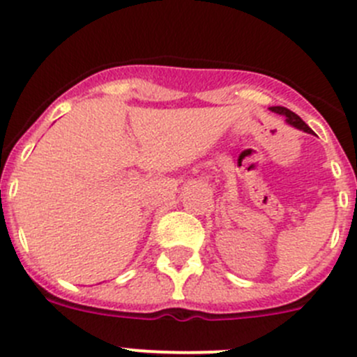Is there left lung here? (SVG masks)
<instances>
[{"instance_id":"left-lung-1","label":"left lung","mask_w":357,"mask_h":357,"mask_svg":"<svg viewBox=\"0 0 357 357\" xmlns=\"http://www.w3.org/2000/svg\"><path fill=\"white\" fill-rule=\"evenodd\" d=\"M271 110L276 112V114L283 115V117L287 119V122H289L290 126H294V128L302 129V131H305V132H312V129L309 128V126L305 124V122L302 121V119L298 117L297 114H294V112H291V110L285 109V107H271Z\"/></svg>"}]
</instances>
